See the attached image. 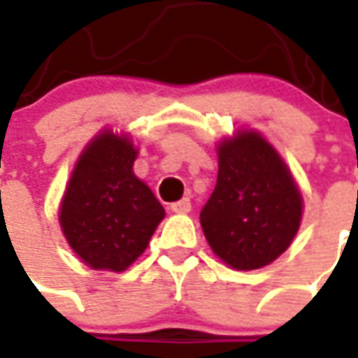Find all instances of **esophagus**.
Wrapping results in <instances>:
<instances>
[{"mask_svg": "<svg viewBox=\"0 0 358 358\" xmlns=\"http://www.w3.org/2000/svg\"><path fill=\"white\" fill-rule=\"evenodd\" d=\"M189 209H192L189 199H180V201H176V203L171 205L172 213H189Z\"/></svg>", "mask_w": 358, "mask_h": 358, "instance_id": "1", "label": "esophagus"}]
</instances>
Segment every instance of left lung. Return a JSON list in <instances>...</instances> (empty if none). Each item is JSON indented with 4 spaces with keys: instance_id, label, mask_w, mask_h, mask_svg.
<instances>
[{
    "instance_id": "1",
    "label": "left lung",
    "mask_w": 358,
    "mask_h": 358,
    "mask_svg": "<svg viewBox=\"0 0 358 358\" xmlns=\"http://www.w3.org/2000/svg\"><path fill=\"white\" fill-rule=\"evenodd\" d=\"M217 157V184L199 215L205 238L229 267L269 266L291 246L302 221L291 169L256 129L221 139Z\"/></svg>"
}]
</instances>
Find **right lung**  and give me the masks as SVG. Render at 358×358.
I'll list each match as a JSON object with an SVG mask.
<instances>
[{"mask_svg":"<svg viewBox=\"0 0 358 358\" xmlns=\"http://www.w3.org/2000/svg\"><path fill=\"white\" fill-rule=\"evenodd\" d=\"M136 145L102 129L79 155L59 203V227L92 269L126 271L149 246L164 219L151 187L134 174Z\"/></svg>","mask_w":358,"mask_h":358,"instance_id":"right-lung-1","label":"right lung"}]
</instances>
